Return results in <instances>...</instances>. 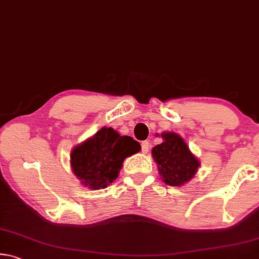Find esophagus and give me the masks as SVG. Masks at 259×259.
Listing matches in <instances>:
<instances>
[{
  "label": "esophagus",
  "mask_w": 259,
  "mask_h": 259,
  "mask_svg": "<svg viewBox=\"0 0 259 259\" xmlns=\"http://www.w3.org/2000/svg\"><path fill=\"white\" fill-rule=\"evenodd\" d=\"M150 151V143L148 142H143L142 143V152L143 153H147Z\"/></svg>",
  "instance_id": "obj_1"
}]
</instances>
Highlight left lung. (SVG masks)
Instances as JSON below:
<instances>
[{
    "mask_svg": "<svg viewBox=\"0 0 259 259\" xmlns=\"http://www.w3.org/2000/svg\"><path fill=\"white\" fill-rule=\"evenodd\" d=\"M161 137L164 142L153 148L152 154L162 179L170 186L183 185L194 176L200 162L177 134L164 133Z\"/></svg>",
    "mask_w": 259,
    "mask_h": 259,
    "instance_id": "8db88e82",
    "label": "left lung"
}]
</instances>
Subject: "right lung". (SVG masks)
Returning a JSON list of instances; mask_svg holds the SVG:
<instances>
[{"instance_id":"1","label":"right lung","mask_w":259,"mask_h":259,"mask_svg":"<svg viewBox=\"0 0 259 259\" xmlns=\"http://www.w3.org/2000/svg\"><path fill=\"white\" fill-rule=\"evenodd\" d=\"M140 144L112 128H103L93 138L75 147L71 154L75 176L91 190L107 187L117 178L126 156L139 152Z\"/></svg>"}]
</instances>
